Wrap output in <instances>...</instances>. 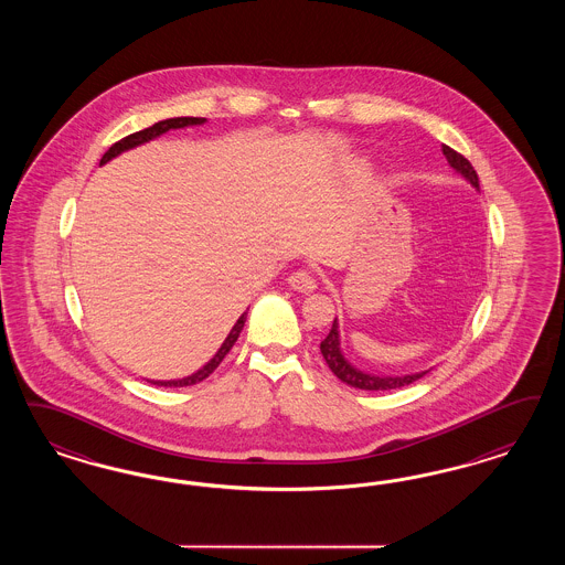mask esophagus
I'll use <instances>...</instances> for the list:
<instances>
[{"mask_svg": "<svg viewBox=\"0 0 565 565\" xmlns=\"http://www.w3.org/2000/svg\"><path fill=\"white\" fill-rule=\"evenodd\" d=\"M288 284L291 286V290L302 291V294H310V291L317 288V281L312 275L307 271H294L288 277Z\"/></svg>", "mask_w": 565, "mask_h": 565, "instance_id": "34e87169", "label": "esophagus"}]
</instances>
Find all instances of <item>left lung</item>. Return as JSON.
<instances>
[{"label":"left lung","mask_w":565,"mask_h":565,"mask_svg":"<svg viewBox=\"0 0 565 565\" xmlns=\"http://www.w3.org/2000/svg\"><path fill=\"white\" fill-rule=\"evenodd\" d=\"M441 151H444L447 163H449L454 170L458 171V173H462L463 178H466L475 189L479 190V175H477L475 168L470 166V161H468L463 154L458 153V151L449 149L447 145H444ZM321 354H323V359H326L327 364H329L331 373L338 376L340 381H343V383L350 385V387L366 390V392L397 390V387L411 385V383L418 381L420 376H425L428 373V371H423V373H414V375L379 376L369 375V373H364V371H359V369L352 366L342 354V348H340V323H338V319L333 321V326L329 329L326 340L321 342Z\"/></svg>","instance_id":"8db88e82"}]
</instances>
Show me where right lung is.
Wrapping results in <instances>:
<instances>
[{
    "label": "right lung",
    "mask_w": 565,
    "mask_h": 565,
    "mask_svg": "<svg viewBox=\"0 0 565 565\" xmlns=\"http://www.w3.org/2000/svg\"><path fill=\"white\" fill-rule=\"evenodd\" d=\"M205 118H170V120H161L153 124L151 128H145V130H140V132H135V135H130V137L121 138L118 140L116 145H111L109 147V151L103 154L102 163H107L109 159H114V157H118V154L124 153V151H128V149H135L138 145H145V142H149V140H153V138L161 137L163 132H168V130H175V128H184V126H199V124H205ZM246 315L248 312H244L242 317H239L238 321H236V326L232 327V331L227 333V338H225V342L222 343V348L215 352V356L206 362L203 369H199L196 373H192L190 376H184V379H175V381H151L154 385H163V387H186V385H196V383H201L203 379L211 375L220 364H222V360L225 359V354L232 350V345L236 343L238 340L239 331H242V327H244V321H246Z\"/></svg>",
    "instance_id": "add662e5"
}]
</instances>
